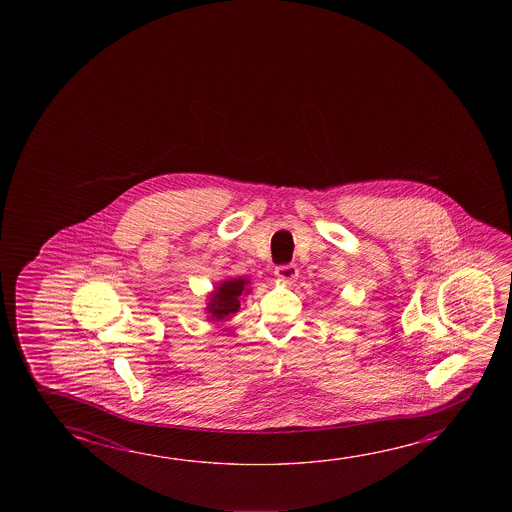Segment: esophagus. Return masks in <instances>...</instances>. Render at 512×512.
<instances>
[{
	"mask_svg": "<svg viewBox=\"0 0 512 512\" xmlns=\"http://www.w3.org/2000/svg\"><path fill=\"white\" fill-rule=\"evenodd\" d=\"M275 277L284 282V284H293L294 280L298 278V268L294 264H285V266H278L275 269Z\"/></svg>",
	"mask_w": 512,
	"mask_h": 512,
	"instance_id": "obj_1",
	"label": "esophagus"
}]
</instances>
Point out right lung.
<instances>
[{
    "mask_svg": "<svg viewBox=\"0 0 512 512\" xmlns=\"http://www.w3.org/2000/svg\"><path fill=\"white\" fill-rule=\"evenodd\" d=\"M252 293L250 280L237 277L221 280L218 285L207 294L205 312L210 323H219L232 318L235 312L241 309L244 296Z\"/></svg>",
    "mask_w": 512,
    "mask_h": 512,
    "instance_id": "add662e5",
    "label": "right lung"
}]
</instances>
